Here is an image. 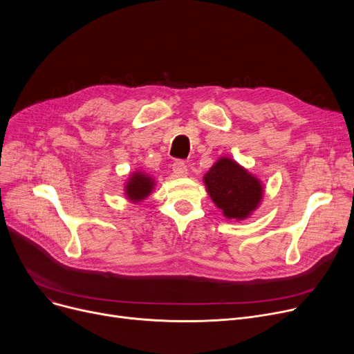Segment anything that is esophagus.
<instances>
[{
  "instance_id": "esophagus-1",
  "label": "esophagus",
  "mask_w": 354,
  "mask_h": 354,
  "mask_svg": "<svg viewBox=\"0 0 354 354\" xmlns=\"http://www.w3.org/2000/svg\"><path fill=\"white\" fill-rule=\"evenodd\" d=\"M172 169H174V174L176 178H183L188 175V167H187V165H185L183 160H176L172 166Z\"/></svg>"
}]
</instances>
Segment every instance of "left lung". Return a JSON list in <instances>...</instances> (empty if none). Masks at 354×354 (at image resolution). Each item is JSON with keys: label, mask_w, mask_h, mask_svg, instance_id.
Returning <instances> with one entry per match:
<instances>
[{"label": "left lung", "mask_w": 354, "mask_h": 354, "mask_svg": "<svg viewBox=\"0 0 354 354\" xmlns=\"http://www.w3.org/2000/svg\"><path fill=\"white\" fill-rule=\"evenodd\" d=\"M203 182L211 199L228 219L248 218L264 194L259 179L230 158L218 159L203 176Z\"/></svg>", "instance_id": "obj_1"}]
</instances>
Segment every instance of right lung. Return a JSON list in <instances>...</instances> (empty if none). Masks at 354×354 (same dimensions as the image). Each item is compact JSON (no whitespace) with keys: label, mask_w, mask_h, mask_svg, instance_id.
I'll return each instance as SVG.
<instances>
[{"label":"right lung","mask_w":354,"mask_h":354,"mask_svg":"<svg viewBox=\"0 0 354 354\" xmlns=\"http://www.w3.org/2000/svg\"><path fill=\"white\" fill-rule=\"evenodd\" d=\"M153 187H155V179L138 171V172L130 175L126 187H124V194L129 201L140 202L149 196V194L152 192Z\"/></svg>","instance_id":"right-lung-1"}]
</instances>
